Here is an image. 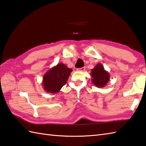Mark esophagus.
I'll use <instances>...</instances> for the list:
<instances>
[{"instance_id":"1","label":"esophagus","mask_w":146,"mask_h":146,"mask_svg":"<svg viewBox=\"0 0 146 146\" xmlns=\"http://www.w3.org/2000/svg\"><path fill=\"white\" fill-rule=\"evenodd\" d=\"M77 70H78V71H85V67H83V68H78V69H77Z\"/></svg>"}]
</instances>
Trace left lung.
Masks as SVG:
<instances>
[{"instance_id": "8db88e82", "label": "left lung", "mask_w": 146, "mask_h": 146, "mask_svg": "<svg viewBox=\"0 0 146 146\" xmlns=\"http://www.w3.org/2000/svg\"><path fill=\"white\" fill-rule=\"evenodd\" d=\"M90 75L92 83L98 88L104 87L110 80L109 73L100 63H98L94 69H92Z\"/></svg>"}]
</instances>
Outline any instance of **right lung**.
Instances as JSON below:
<instances>
[{"mask_svg":"<svg viewBox=\"0 0 146 146\" xmlns=\"http://www.w3.org/2000/svg\"><path fill=\"white\" fill-rule=\"evenodd\" d=\"M73 71L63 63H58L51 68L43 76L42 85L48 93L56 94L66 84Z\"/></svg>","mask_w":146,"mask_h":146,"instance_id":"1","label":"right lung"}]
</instances>
